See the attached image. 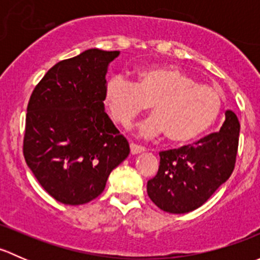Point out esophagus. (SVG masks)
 <instances>
[{
  "label": "esophagus",
  "mask_w": 260,
  "mask_h": 260,
  "mask_svg": "<svg viewBox=\"0 0 260 260\" xmlns=\"http://www.w3.org/2000/svg\"><path fill=\"white\" fill-rule=\"evenodd\" d=\"M129 147H131V153H132V154L142 153V152H145V151H146L145 147L138 146V145H136V143H131Z\"/></svg>",
  "instance_id": "34e87169"
}]
</instances>
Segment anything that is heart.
I'll use <instances>...</instances> for the list:
<instances>
[{
	"label": "heart",
	"instance_id": "1",
	"mask_svg": "<svg viewBox=\"0 0 260 260\" xmlns=\"http://www.w3.org/2000/svg\"><path fill=\"white\" fill-rule=\"evenodd\" d=\"M104 103L115 123L128 125L151 106L153 114L138 125L145 138L165 133L174 143H188L206 132L221 113V93L174 67L138 73L137 83L113 75L104 86Z\"/></svg>",
	"mask_w": 260,
	"mask_h": 260
}]
</instances>
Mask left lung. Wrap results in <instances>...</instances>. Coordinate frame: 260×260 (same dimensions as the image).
Wrapping results in <instances>:
<instances>
[{"label":"left lung","mask_w":260,"mask_h":260,"mask_svg":"<svg viewBox=\"0 0 260 260\" xmlns=\"http://www.w3.org/2000/svg\"><path fill=\"white\" fill-rule=\"evenodd\" d=\"M239 132L238 117L226 111L219 132L193 145L159 152L158 171L147 182L154 205L171 214H185L205 204L234 171Z\"/></svg>","instance_id":"obj_1"}]
</instances>
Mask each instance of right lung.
I'll list each match as a JSON object with an SVG mask.
<instances>
[{
    "label": "right lung",
    "mask_w": 260,
    "mask_h": 260,
    "mask_svg": "<svg viewBox=\"0 0 260 260\" xmlns=\"http://www.w3.org/2000/svg\"><path fill=\"white\" fill-rule=\"evenodd\" d=\"M119 51L89 49L44 75L27 104L23 157L44 190L67 205L98 198L129 154L104 112L109 62Z\"/></svg>",
    "instance_id": "right-lung-1"
}]
</instances>
